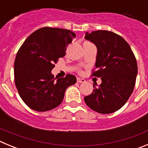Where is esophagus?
I'll list each match as a JSON object with an SVG mask.
<instances>
[{
    "label": "esophagus",
    "instance_id": "obj_1",
    "mask_svg": "<svg viewBox=\"0 0 148 148\" xmlns=\"http://www.w3.org/2000/svg\"><path fill=\"white\" fill-rule=\"evenodd\" d=\"M77 82H78V83H84V82H85V79H84V78H77Z\"/></svg>",
    "mask_w": 148,
    "mask_h": 148
}]
</instances>
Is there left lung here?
I'll return each mask as SVG.
<instances>
[{
    "mask_svg": "<svg viewBox=\"0 0 148 148\" xmlns=\"http://www.w3.org/2000/svg\"><path fill=\"white\" fill-rule=\"evenodd\" d=\"M85 39L97 48L94 76L101 84L84 97L90 109L102 114L119 110L130 98L135 86L138 67L130 45L122 37L107 30L86 32Z\"/></svg>",
    "mask_w": 148,
    "mask_h": 148,
    "instance_id": "1",
    "label": "left lung"
}]
</instances>
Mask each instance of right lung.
Here are the masks:
<instances>
[{
	"label": "right lung",
	"mask_w": 148,
	"mask_h": 148,
	"mask_svg": "<svg viewBox=\"0 0 148 148\" xmlns=\"http://www.w3.org/2000/svg\"><path fill=\"white\" fill-rule=\"evenodd\" d=\"M74 38L75 34L70 30L44 27L31 34L18 50L14 64L15 86L22 100L33 110L57 108L66 88L76 82L73 75L57 78L51 72Z\"/></svg>",
	"instance_id": "add662e5"
}]
</instances>
